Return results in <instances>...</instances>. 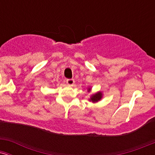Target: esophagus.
I'll use <instances>...</instances> for the list:
<instances>
[{
  "label": "esophagus",
  "mask_w": 155,
  "mask_h": 155,
  "mask_svg": "<svg viewBox=\"0 0 155 155\" xmlns=\"http://www.w3.org/2000/svg\"><path fill=\"white\" fill-rule=\"evenodd\" d=\"M66 83H67V84L70 85V86H73V85L74 84V83H75V81H74V80L72 79H67Z\"/></svg>",
  "instance_id": "obj_1"
}]
</instances>
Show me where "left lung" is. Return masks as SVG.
I'll return each instance as SVG.
<instances>
[{"label":"left lung","mask_w":155,"mask_h":155,"mask_svg":"<svg viewBox=\"0 0 155 155\" xmlns=\"http://www.w3.org/2000/svg\"><path fill=\"white\" fill-rule=\"evenodd\" d=\"M88 91H90V88H88ZM102 96H103L102 92H97V93L93 94V95L91 96V97H90V99H89V100L93 103L97 102V101L101 100V98H102Z\"/></svg>","instance_id":"obj_1"}]
</instances>
